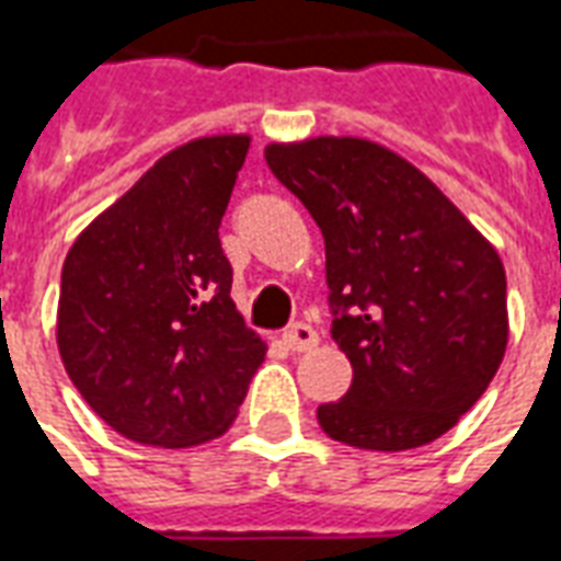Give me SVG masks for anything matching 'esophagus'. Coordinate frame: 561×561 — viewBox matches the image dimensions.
<instances>
[{"mask_svg": "<svg viewBox=\"0 0 561 561\" xmlns=\"http://www.w3.org/2000/svg\"><path fill=\"white\" fill-rule=\"evenodd\" d=\"M282 342H285V347L288 351H309V347H314L318 344V333H314L309 323H294V327H288L285 333H282Z\"/></svg>", "mask_w": 561, "mask_h": 561, "instance_id": "obj_1", "label": "esophagus"}]
</instances>
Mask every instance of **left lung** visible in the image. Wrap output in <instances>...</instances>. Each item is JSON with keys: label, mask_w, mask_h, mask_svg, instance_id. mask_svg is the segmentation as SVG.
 I'll use <instances>...</instances> for the list:
<instances>
[{"label": "left lung", "mask_w": 561, "mask_h": 561, "mask_svg": "<svg viewBox=\"0 0 561 561\" xmlns=\"http://www.w3.org/2000/svg\"><path fill=\"white\" fill-rule=\"evenodd\" d=\"M264 157L321 228L333 339L354 365L347 396L318 408L323 434L371 451L443 437L508 344L491 240L383 145L314 136L270 142Z\"/></svg>", "instance_id": "8db88e82"}]
</instances>
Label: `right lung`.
Returning a JSON list of instances; mask_svg holds the SVG:
<instances>
[{"instance_id":"right-lung-1","label":"right lung","mask_w":561,"mask_h":561,"mask_svg":"<svg viewBox=\"0 0 561 561\" xmlns=\"http://www.w3.org/2000/svg\"><path fill=\"white\" fill-rule=\"evenodd\" d=\"M249 151L219 133L163 153L73 240L61 267L65 371L122 437L186 449L222 437L267 344L231 300L219 222Z\"/></svg>"}]
</instances>
